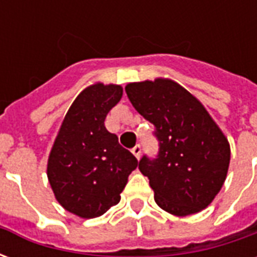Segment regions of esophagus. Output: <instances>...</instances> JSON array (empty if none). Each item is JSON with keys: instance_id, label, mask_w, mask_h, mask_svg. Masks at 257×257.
Here are the masks:
<instances>
[{"instance_id": "esophagus-1", "label": "esophagus", "mask_w": 257, "mask_h": 257, "mask_svg": "<svg viewBox=\"0 0 257 257\" xmlns=\"http://www.w3.org/2000/svg\"><path fill=\"white\" fill-rule=\"evenodd\" d=\"M132 154H134V156L136 157V158H138V160H139L140 156H142V147H140L139 145H138V146H135L134 149H132Z\"/></svg>"}]
</instances>
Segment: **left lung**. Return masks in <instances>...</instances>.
<instances>
[{
  "label": "left lung",
  "instance_id": "1",
  "mask_svg": "<svg viewBox=\"0 0 257 257\" xmlns=\"http://www.w3.org/2000/svg\"><path fill=\"white\" fill-rule=\"evenodd\" d=\"M125 92L156 126L158 157H143L139 169L150 180L157 205L175 216L205 209L226 180L231 156L226 135L204 104L173 79L131 82Z\"/></svg>",
  "mask_w": 257,
  "mask_h": 257
}]
</instances>
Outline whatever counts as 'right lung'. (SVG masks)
<instances>
[{"label": "right lung", "instance_id": "add662e5", "mask_svg": "<svg viewBox=\"0 0 257 257\" xmlns=\"http://www.w3.org/2000/svg\"><path fill=\"white\" fill-rule=\"evenodd\" d=\"M121 97V85L86 86L66 112L48 157L47 175L55 198L82 219L99 217L117 205L138 167L134 154L104 126L107 114Z\"/></svg>", "mask_w": 257, "mask_h": 257}]
</instances>
